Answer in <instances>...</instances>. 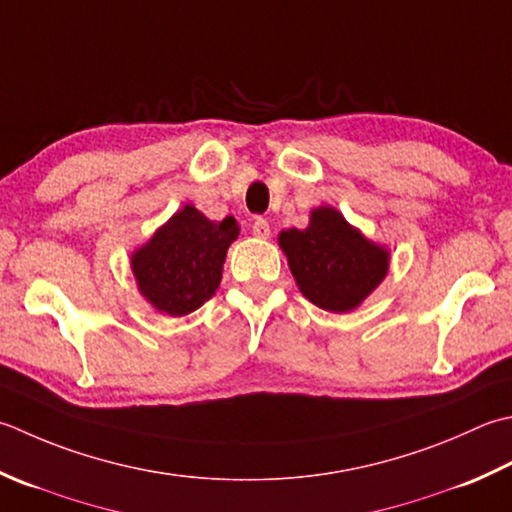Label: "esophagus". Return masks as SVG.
Segmentation results:
<instances>
[{
    "label": "esophagus",
    "instance_id": "34e87169",
    "mask_svg": "<svg viewBox=\"0 0 512 512\" xmlns=\"http://www.w3.org/2000/svg\"><path fill=\"white\" fill-rule=\"evenodd\" d=\"M253 235L259 237V239H268L270 237V226H268L266 219H262V217L255 219V222H253Z\"/></svg>",
    "mask_w": 512,
    "mask_h": 512
}]
</instances>
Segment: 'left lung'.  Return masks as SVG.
Masks as SVG:
<instances>
[{"mask_svg":"<svg viewBox=\"0 0 512 512\" xmlns=\"http://www.w3.org/2000/svg\"><path fill=\"white\" fill-rule=\"evenodd\" d=\"M279 246L302 295L328 313L355 310L388 273V250L330 206L315 208L308 228L282 230Z\"/></svg>","mask_w":512,"mask_h":512,"instance_id":"obj_1","label":"left lung"}]
</instances>
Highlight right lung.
Returning a JSON list of instances; mask_svg holds the SVG:
<instances>
[{"label": "right lung", "instance_id": "obj_1", "mask_svg": "<svg viewBox=\"0 0 512 512\" xmlns=\"http://www.w3.org/2000/svg\"><path fill=\"white\" fill-rule=\"evenodd\" d=\"M237 235L235 217L210 222L186 204L130 257L139 293L159 313H193L219 288L226 250Z\"/></svg>", "mask_w": 512, "mask_h": 512}]
</instances>
